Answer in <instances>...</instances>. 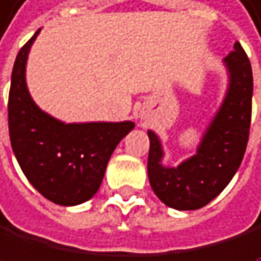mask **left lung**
<instances>
[{
    "mask_svg": "<svg viewBox=\"0 0 261 261\" xmlns=\"http://www.w3.org/2000/svg\"><path fill=\"white\" fill-rule=\"evenodd\" d=\"M229 87L196 154L177 167L162 164L164 151L158 135L148 132V177L154 193L167 206L190 211L214 200L232 180L244 159L250 133L253 76L247 53L236 42L224 58Z\"/></svg>",
    "mask_w": 261,
    "mask_h": 261,
    "instance_id": "obj_1",
    "label": "left lung"
}]
</instances>
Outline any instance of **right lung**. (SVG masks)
<instances>
[{
  "mask_svg": "<svg viewBox=\"0 0 261 261\" xmlns=\"http://www.w3.org/2000/svg\"><path fill=\"white\" fill-rule=\"evenodd\" d=\"M39 32L19 50L12 68L8 102L11 146L37 192L61 206H74L97 193L112 152L135 123H63L37 107L25 84V63Z\"/></svg>",
  "mask_w": 261,
  "mask_h": 261,
  "instance_id": "right-lung-1",
  "label": "right lung"
}]
</instances>
